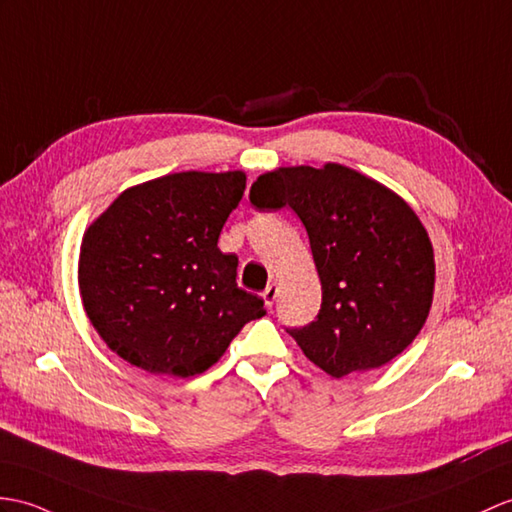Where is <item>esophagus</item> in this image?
Here are the masks:
<instances>
[{
	"instance_id": "esophagus-1",
	"label": "esophagus",
	"mask_w": 512,
	"mask_h": 512,
	"mask_svg": "<svg viewBox=\"0 0 512 512\" xmlns=\"http://www.w3.org/2000/svg\"><path fill=\"white\" fill-rule=\"evenodd\" d=\"M261 296H264V303L268 305V307H272L275 305V301H277V283H270L268 288L261 292Z\"/></svg>"
}]
</instances>
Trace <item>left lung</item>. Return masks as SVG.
Here are the masks:
<instances>
[{
  "mask_svg": "<svg viewBox=\"0 0 512 512\" xmlns=\"http://www.w3.org/2000/svg\"><path fill=\"white\" fill-rule=\"evenodd\" d=\"M259 211L290 207L323 288L316 320L288 334L331 377L384 366L417 338L434 294L430 237L406 202L360 172L279 168L251 187Z\"/></svg>",
  "mask_w": 512,
  "mask_h": 512,
  "instance_id": "8db88e82",
  "label": "left lung"
}]
</instances>
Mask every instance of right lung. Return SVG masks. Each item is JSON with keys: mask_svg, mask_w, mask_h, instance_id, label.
I'll list each match as a JSON object with an SVG mask.
<instances>
[{"mask_svg": "<svg viewBox=\"0 0 512 512\" xmlns=\"http://www.w3.org/2000/svg\"><path fill=\"white\" fill-rule=\"evenodd\" d=\"M244 189V172H178L126 189L91 224L82 305L122 360L154 375L205 373L266 314L257 294L237 288V257L218 248Z\"/></svg>", "mask_w": 512, "mask_h": 512, "instance_id": "add662e5", "label": "right lung"}]
</instances>
